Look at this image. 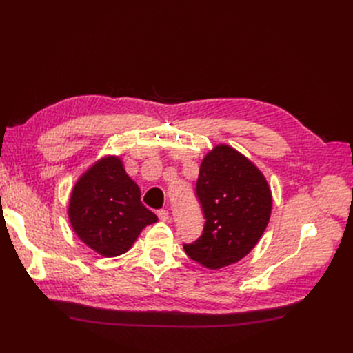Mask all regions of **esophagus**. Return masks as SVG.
<instances>
[{
	"mask_svg": "<svg viewBox=\"0 0 353 353\" xmlns=\"http://www.w3.org/2000/svg\"><path fill=\"white\" fill-rule=\"evenodd\" d=\"M157 216H159V219L161 220V221H167L169 220V210H165V209H161V210H159L157 212Z\"/></svg>",
	"mask_w": 353,
	"mask_h": 353,
	"instance_id": "obj_1",
	"label": "esophagus"
}]
</instances>
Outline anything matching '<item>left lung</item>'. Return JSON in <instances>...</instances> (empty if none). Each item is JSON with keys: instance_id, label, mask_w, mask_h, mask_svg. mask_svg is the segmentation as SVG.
Here are the masks:
<instances>
[{"instance_id": "1", "label": "left lung", "mask_w": 353, "mask_h": 353, "mask_svg": "<svg viewBox=\"0 0 353 353\" xmlns=\"http://www.w3.org/2000/svg\"><path fill=\"white\" fill-rule=\"evenodd\" d=\"M205 213L203 234L184 252L199 265L221 269L246 257L272 214V190L259 167L228 144L203 157L196 184Z\"/></svg>"}]
</instances>
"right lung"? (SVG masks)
<instances>
[{
  "instance_id": "1",
  "label": "right lung",
  "mask_w": 353,
  "mask_h": 353,
  "mask_svg": "<svg viewBox=\"0 0 353 353\" xmlns=\"http://www.w3.org/2000/svg\"><path fill=\"white\" fill-rule=\"evenodd\" d=\"M140 188L120 156L107 154L77 179L68 200L70 225L84 245L104 257L132 249L141 230L159 220L140 200Z\"/></svg>"
}]
</instances>
